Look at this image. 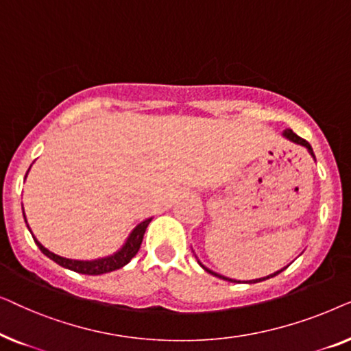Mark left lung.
I'll return each instance as SVG.
<instances>
[{
    "instance_id": "left-lung-1",
    "label": "left lung",
    "mask_w": 351,
    "mask_h": 351,
    "mask_svg": "<svg viewBox=\"0 0 351 351\" xmlns=\"http://www.w3.org/2000/svg\"><path fill=\"white\" fill-rule=\"evenodd\" d=\"M285 137H287V138H289V141H292V142L299 143V145H304V147H306V148H308V152L311 153V156H313V158H315V155H313V150H311V145H310V143H308V142H306V141H305V138H302V137H299V136H297V134H294V131H292V129H286V131H285ZM199 265H201V263H199ZM201 267H203V265H201ZM203 268H204V270H206V271L213 273V275H214V276H219V278H222V280H227V281H233V280H228V278H225V276H220V275H217V273H214V271H210V270H208V268H206V267H203ZM282 270H285V268H282ZM282 270H280V271H276V273H273V275H270V276H267V278H261V280H256V281H251V282H258V281H265V280H268V278H273V276H276V275H278V273H281Z\"/></svg>"
}]
</instances>
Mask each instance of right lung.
I'll return each mask as SVG.
<instances>
[{
  "label": "right lung",
  "mask_w": 351,
  "mask_h": 351,
  "mask_svg": "<svg viewBox=\"0 0 351 351\" xmlns=\"http://www.w3.org/2000/svg\"><path fill=\"white\" fill-rule=\"evenodd\" d=\"M23 217H25V215H23ZM150 222H152V219H147V220H143L142 223H138L137 227L134 228L131 237L128 238V241L123 246L121 251L113 254V256H110V257L100 258V261H93V262L70 261V258L59 257V256H56V254H52L51 251H47L46 247H43L41 244L36 241V238H33V239H35V243L38 244V247H40V251L45 254V256L49 257L51 261L59 263L60 267L69 268V270H73L76 273H83V275H102V273L118 270V268H121L126 265V263L131 262V258L136 256V254L138 252V249H141L143 233H145V230Z\"/></svg>",
  "instance_id": "1"
}]
</instances>
